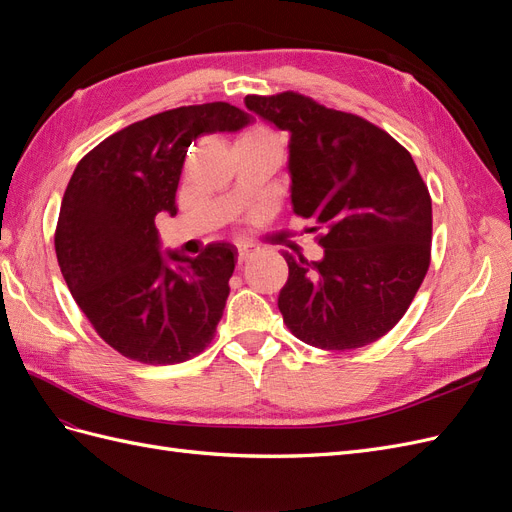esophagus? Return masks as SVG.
I'll list each match as a JSON object with an SVG mask.
<instances>
[{"label":"esophagus","instance_id":"34e87169","mask_svg":"<svg viewBox=\"0 0 512 512\" xmlns=\"http://www.w3.org/2000/svg\"><path fill=\"white\" fill-rule=\"evenodd\" d=\"M256 254H258V247H256V245H252V243L239 245V250H237L239 265H243V262H247V260H252Z\"/></svg>","mask_w":512,"mask_h":512}]
</instances>
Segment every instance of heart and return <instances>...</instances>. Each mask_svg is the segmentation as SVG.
Instances as JSON below:
<instances>
[{
    "instance_id": "b5f03b06",
    "label": "heart",
    "mask_w": 512,
    "mask_h": 512,
    "mask_svg": "<svg viewBox=\"0 0 512 512\" xmlns=\"http://www.w3.org/2000/svg\"><path fill=\"white\" fill-rule=\"evenodd\" d=\"M239 141H247V143H277L280 145V136H277L271 128L267 126H254L252 130H247Z\"/></svg>"
}]
</instances>
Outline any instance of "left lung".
I'll return each mask as SVG.
<instances>
[{
    "instance_id": "obj_1",
    "label": "left lung",
    "mask_w": 512,
    "mask_h": 512,
    "mask_svg": "<svg viewBox=\"0 0 512 512\" xmlns=\"http://www.w3.org/2000/svg\"><path fill=\"white\" fill-rule=\"evenodd\" d=\"M245 106L290 134L292 211L324 230L320 260L284 252L286 327L322 350L376 342L429 269L431 196L412 156L374 123L294 91L245 96Z\"/></svg>"
}]
</instances>
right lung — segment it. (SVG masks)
I'll list each match as a JSON object with an SVG mask.
<instances>
[{
    "label": "right lung",
    "instance_id": "add662e5",
    "mask_svg": "<svg viewBox=\"0 0 512 512\" xmlns=\"http://www.w3.org/2000/svg\"><path fill=\"white\" fill-rule=\"evenodd\" d=\"M247 123L250 115L228 102L173 108L104 138L74 168L55 230L59 269L96 333L132 361L183 363L213 339L237 247L164 254L156 215H177L181 168L196 138Z\"/></svg>",
    "mask_w": 512,
    "mask_h": 512
}]
</instances>
